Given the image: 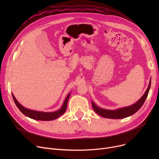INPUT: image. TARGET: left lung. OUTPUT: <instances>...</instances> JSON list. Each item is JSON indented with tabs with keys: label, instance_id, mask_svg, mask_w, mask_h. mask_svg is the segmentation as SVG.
Returning <instances> with one entry per match:
<instances>
[{
	"label": "left lung",
	"instance_id": "left-lung-1",
	"mask_svg": "<svg viewBox=\"0 0 159 159\" xmlns=\"http://www.w3.org/2000/svg\"><path fill=\"white\" fill-rule=\"evenodd\" d=\"M150 86H151V79L149 80V83L148 87L145 93L143 95L139 101L133 104L131 106H128V107H124L122 108H119V109L115 110H106L102 109L101 107H98L93 101L91 102L92 104V107L93 110L99 115L105 118L108 119H123L128 117L129 116H131L135 113L140 108L143 106V104L144 103L146 99L148 97L149 91L150 89Z\"/></svg>",
	"mask_w": 159,
	"mask_h": 159
}]
</instances>
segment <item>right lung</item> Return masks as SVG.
Here are the masks:
<instances>
[{
	"label": "right lung",
	"instance_id": "right-lung-1",
	"mask_svg": "<svg viewBox=\"0 0 159 159\" xmlns=\"http://www.w3.org/2000/svg\"><path fill=\"white\" fill-rule=\"evenodd\" d=\"M71 93H69L68 96L66 97L65 101L63 103V105L62 107L59 110L54 111V112H43V111H35V110H31L27 109V108L24 107L23 106H22L15 98V96L12 95L13 98L14 100V102L16 104V106H17V107L19 109V110L24 115L32 119H35L37 120H45V121H48V120H52L57 119L58 116H60L66 110V107H67V104H68V101L69 97L70 96Z\"/></svg>",
	"mask_w": 159,
	"mask_h": 159
}]
</instances>
